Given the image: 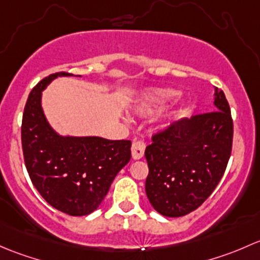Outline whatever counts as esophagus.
Here are the masks:
<instances>
[{
  "label": "esophagus",
  "instance_id": "obj_1",
  "mask_svg": "<svg viewBox=\"0 0 260 260\" xmlns=\"http://www.w3.org/2000/svg\"><path fill=\"white\" fill-rule=\"evenodd\" d=\"M145 152V144L143 141H135L131 146V155H133L134 160H139L144 156Z\"/></svg>",
  "mask_w": 260,
  "mask_h": 260
}]
</instances>
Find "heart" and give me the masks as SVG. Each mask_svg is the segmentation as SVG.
<instances>
[{
	"label": "heart",
	"instance_id": "1",
	"mask_svg": "<svg viewBox=\"0 0 260 260\" xmlns=\"http://www.w3.org/2000/svg\"><path fill=\"white\" fill-rule=\"evenodd\" d=\"M174 95H175V91L167 89L148 91L144 95L143 100L140 101L136 110L141 114H154V112L159 111Z\"/></svg>",
	"mask_w": 260,
	"mask_h": 260
}]
</instances>
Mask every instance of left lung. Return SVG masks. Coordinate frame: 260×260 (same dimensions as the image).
I'll return each instance as SVG.
<instances>
[{"label": "left lung", "instance_id": "obj_1", "mask_svg": "<svg viewBox=\"0 0 260 260\" xmlns=\"http://www.w3.org/2000/svg\"><path fill=\"white\" fill-rule=\"evenodd\" d=\"M215 110L173 122L151 135L146 146L145 191L154 209L178 218L198 209L220 181L233 146V119L223 91Z\"/></svg>", "mask_w": 260, "mask_h": 260}]
</instances>
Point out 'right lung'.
Wrapping results in <instances>:
<instances>
[{
    "mask_svg": "<svg viewBox=\"0 0 260 260\" xmlns=\"http://www.w3.org/2000/svg\"><path fill=\"white\" fill-rule=\"evenodd\" d=\"M57 75L42 79L31 90L21 125L23 159L37 191L55 209L82 216L98 209L115 176L130 161V140L62 138L47 124L41 91Z\"/></svg>",
    "mask_w": 260,
    "mask_h": 260,
    "instance_id": "obj_1",
    "label": "right lung"
}]
</instances>
